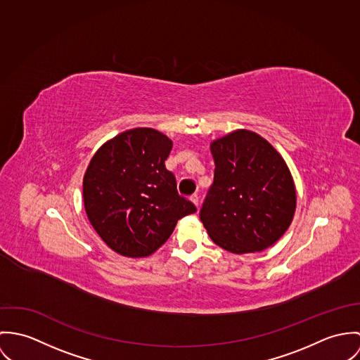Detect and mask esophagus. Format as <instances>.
Returning <instances> with one entry per match:
<instances>
[{
    "label": "esophagus",
    "mask_w": 360,
    "mask_h": 360,
    "mask_svg": "<svg viewBox=\"0 0 360 360\" xmlns=\"http://www.w3.org/2000/svg\"><path fill=\"white\" fill-rule=\"evenodd\" d=\"M191 200H192V201H193V202H195V204H196V207H198V208H199V205H200L199 196H198V195H193V196H191Z\"/></svg>",
    "instance_id": "1"
}]
</instances>
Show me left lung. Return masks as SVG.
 <instances>
[{
    "mask_svg": "<svg viewBox=\"0 0 360 360\" xmlns=\"http://www.w3.org/2000/svg\"><path fill=\"white\" fill-rule=\"evenodd\" d=\"M215 161L200 219L215 244L233 254L276 243L295 212V188L287 164L258 134L238 129L211 143Z\"/></svg>",
    "mask_w": 360,
    "mask_h": 360,
    "instance_id": "8db88e82",
    "label": "left lung"
}]
</instances>
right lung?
Segmentation results:
<instances>
[{"instance_id":"1","label":"right lung","mask_w":360,"mask_h":360,"mask_svg":"<svg viewBox=\"0 0 360 360\" xmlns=\"http://www.w3.org/2000/svg\"><path fill=\"white\" fill-rule=\"evenodd\" d=\"M172 142L152 128L125 131L92 158L82 181L88 219L116 252L146 257L171 236L196 205L178 193L165 168Z\"/></svg>"}]
</instances>
